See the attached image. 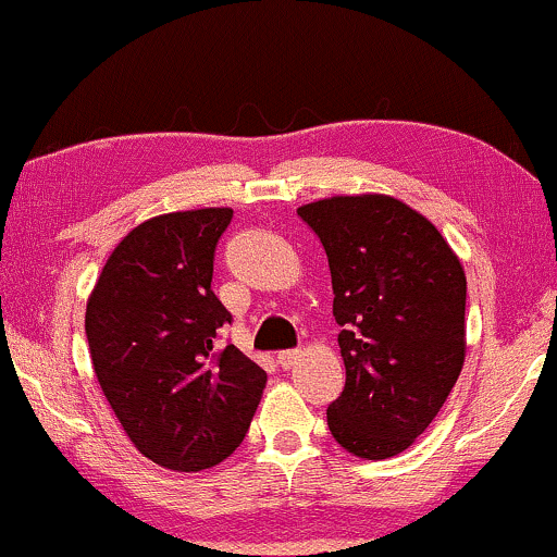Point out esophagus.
<instances>
[{
    "instance_id": "1",
    "label": "esophagus",
    "mask_w": 557,
    "mask_h": 557,
    "mask_svg": "<svg viewBox=\"0 0 557 557\" xmlns=\"http://www.w3.org/2000/svg\"><path fill=\"white\" fill-rule=\"evenodd\" d=\"M276 358H278L281 369H292V367H297V361L302 358V350H281Z\"/></svg>"
}]
</instances>
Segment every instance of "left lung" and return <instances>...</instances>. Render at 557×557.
<instances>
[{"instance_id": "1", "label": "left lung", "mask_w": 557, "mask_h": 557, "mask_svg": "<svg viewBox=\"0 0 557 557\" xmlns=\"http://www.w3.org/2000/svg\"><path fill=\"white\" fill-rule=\"evenodd\" d=\"M297 214L324 244L343 326L345 391L329 404V430L352 457H396L462 372V262L428 218L393 196H332Z\"/></svg>"}]
</instances>
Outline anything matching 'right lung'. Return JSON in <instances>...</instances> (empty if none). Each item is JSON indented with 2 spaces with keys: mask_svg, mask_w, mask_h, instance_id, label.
Wrapping results in <instances>:
<instances>
[{
  "mask_svg": "<svg viewBox=\"0 0 557 557\" xmlns=\"http://www.w3.org/2000/svg\"><path fill=\"white\" fill-rule=\"evenodd\" d=\"M233 209L146 220L119 242L87 300V343L106 400L137 451L166 470L214 468L249 430L268 374L220 345L231 313L212 292Z\"/></svg>",
  "mask_w": 557,
  "mask_h": 557,
  "instance_id": "1",
  "label": "right lung"
}]
</instances>
